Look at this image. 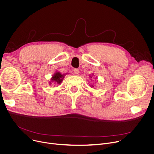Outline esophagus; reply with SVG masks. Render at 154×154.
Segmentation results:
<instances>
[{"instance_id":"34e87169","label":"esophagus","mask_w":154,"mask_h":154,"mask_svg":"<svg viewBox=\"0 0 154 154\" xmlns=\"http://www.w3.org/2000/svg\"><path fill=\"white\" fill-rule=\"evenodd\" d=\"M73 71H74V74H77V75H79V70L78 69H77V68H74V69H73Z\"/></svg>"}]
</instances>
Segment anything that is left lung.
I'll return each instance as SVG.
<instances>
[{"label":"left lung","mask_w":154,"mask_h":154,"mask_svg":"<svg viewBox=\"0 0 154 154\" xmlns=\"http://www.w3.org/2000/svg\"><path fill=\"white\" fill-rule=\"evenodd\" d=\"M90 77H91V78H92V77H91V76H90ZM91 86H92V87H94V86H93V85H91Z\"/></svg>","instance_id":"1"}]
</instances>
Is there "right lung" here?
<instances>
[{"label": "right lung", "instance_id": "1", "mask_svg": "<svg viewBox=\"0 0 154 154\" xmlns=\"http://www.w3.org/2000/svg\"><path fill=\"white\" fill-rule=\"evenodd\" d=\"M66 74H61L60 72H56L52 77V78L51 79V81L49 82V84H52V82H55L57 83V84H60L61 83V82L63 81L64 76Z\"/></svg>", "mask_w": 154, "mask_h": 154}]
</instances>
